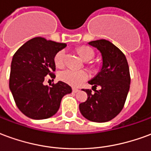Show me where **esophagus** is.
Wrapping results in <instances>:
<instances>
[{
	"instance_id": "esophagus-1",
	"label": "esophagus",
	"mask_w": 151,
	"mask_h": 151,
	"mask_svg": "<svg viewBox=\"0 0 151 151\" xmlns=\"http://www.w3.org/2000/svg\"><path fill=\"white\" fill-rule=\"evenodd\" d=\"M79 91L78 89H76V88H73V93H78Z\"/></svg>"
}]
</instances>
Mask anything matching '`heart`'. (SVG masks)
Wrapping results in <instances>:
<instances>
[{
	"label": "heart",
	"mask_w": 151,
	"mask_h": 151,
	"mask_svg": "<svg viewBox=\"0 0 151 151\" xmlns=\"http://www.w3.org/2000/svg\"><path fill=\"white\" fill-rule=\"evenodd\" d=\"M78 53L85 60H91L94 58L95 52L90 47L82 46L78 48ZM65 50H60L54 56V63L57 67H62L65 65ZM90 74L86 70H75L73 69H66L60 71L58 78L60 81L65 82L73 86H78L82 82L89 78Z\"/></svg>",
	"instance_id": "obj_1"
}]
</instances>
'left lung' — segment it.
Returning <instances> with one entry per match:
<instances>
[{
  "instance_id": "8db88e82",
  "label": "left lung",
  "mask_w": 151,
  "mask_h": 151,
  "mask_svg": "<svg viewBox=\"0 0 151 151\" xmlns=\"http://www.w3.org/2000/svg\"><path fill=\"white\" fill-rule=\"evenodd\" d=\"M89 44L101 52L103 65L98 74L89 82L95 92L82 90L88 98L79 104V110L91 121L107 122L123 109L129 91V68L124 54L110 41L95 40ZM97 86L101 87L99 90H96Z\"/></svg>"
}]
</instances>
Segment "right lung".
<instances>
[{"mask_svg":"<svg viewBox=\"0 0 151 151\" xmlns=\"http://www.w3.org/2000/svg\"><path fill=\"white\" fill-rule=\"evenodd\" d=\"M66 44L35 37L14 53L11 62L9 89L18 109L25 116L43 120L57 112L64 95L72 88L63 82L51 86L43 82L47 75L55 78L54 56Z\"/></svg>","mask_w":151,"mask_h":151,"instance_id":"add662e5","label":"right lung"}]
</instances>
